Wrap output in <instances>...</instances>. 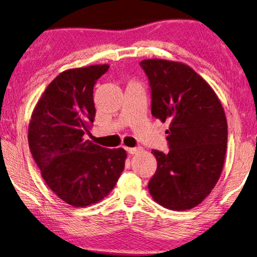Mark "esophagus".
I'll list each match as a JSON object with an SVG mask.
<instances>
[{
    "label": "esophagus",
    "mask_w": 257,
    "mask_h": 257,
    "mask_svg": "<svg viewBox=\"0 0 257 257\" xmlns=\"http://www.w3.org/2000/svg\"><path fill=\"white\" fill-rule=\"evenodd\" d=\"M125 150L129 154H132V155H134V154L140 153V150H141V148H140V147H135V148H125Z\"/></svg>",
    "instance_id": "esophagus-1"
}]
</instances>
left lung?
Instances as JSON below:
<instances>
[{"instance_id": "left-lung-1", "label": "left lung", "mask_w": 257, "mask_h": 257, "mask_svg": "<svg viewBox=\"0 0 257 257\" xmlns=\"http://www.w3.org/2000/svg\"><path fill=\"white\" fill-rule=\"evenodd\" d=\"M152 90V115L169 123V153L153 150L157 169L148 183L157 203L172 210L196 207L220 179L227 150V118L215 91L189 66L140 62Z\"/></svg>"}]
</instances>
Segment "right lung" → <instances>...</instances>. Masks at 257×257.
<instances>
[{
    "mask_svg": "<svg viewBox=\"0 0 257 257\" xmlns=\"http://www.w3.org/2000/svg\"><path fill=\"white\" fill-rule=\"evenodd\" d=\"M108 64L75 68L48 85L29 123L30 153L44 182L64 202L88 207L104 198L124 169L125 150L85 140L95 119L94 85Z\"/></svg>",
    "mask_w": 257,
    "mask_h": 257,
    "instance_id": "obj_1",
    "label": "right lung"
}]
</instances>
